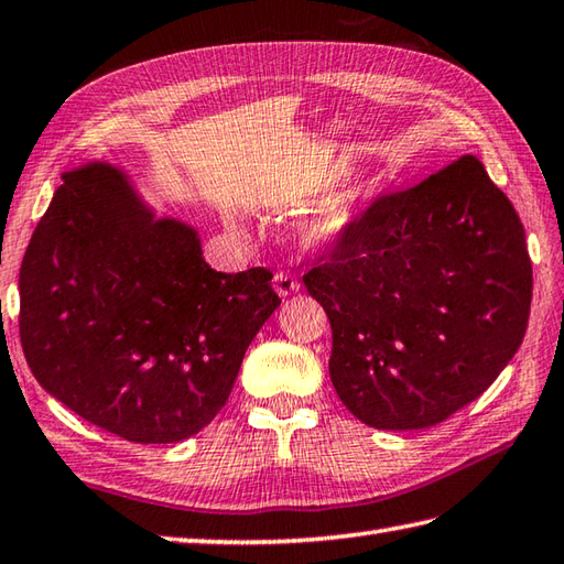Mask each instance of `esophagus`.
<instances>
[{
	"mask_svg": "<svg viewBox=\"0 0 564 564\" xmlns=\"http://www.w3.org/2000/svg\"><path fill=\"white\" fill-rule=\"evenodd\" d=\"M272 284H274V292H278L280 296H290V294H294V292H300V282H296L294 274L282 272V270H280L278 274H274Z\"/></svg>",
	"mask_w": 564,
	"mask_h": 564,
	"instance_id": "esophagus-1",
	"label": "esophagus"
}]
</instances>
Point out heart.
Masks as SVG:
<instances>
[{
  "instance_id": "1",
  "label": "heart",
  "mask_w": 564,
  "mask_h": 564,
  "mask_svg": "<svg viewBox=\"0 0 564 564\" xmlns=\"http://www.w3.org/2000/svg\"><path fill=\"white\" fill-rule=\"evenodd\" d=\"M364 214V198L358 191L346 188L326 196L322 204H316L312 216L304 223V240L310 246H336L341 242Z\"/></svg>"
}]
</instances>
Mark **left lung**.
I'll list each match as a JSON object with an SVG mask.
<instances>
[{"mask_svg":"<svg viewBox=\"0 0 564 564\" xmlns=\"http://www.w3.org/2000/svg\"><path fill=\"white\" fill-rule=\"evenodd\" d=\"M302 280L332 324L338 398L376 430L432 427L479 398L533 300L523 223L471 154L370 200Z\"/></svg>","mask_w":564,"mask_h":564,"instance_id":"8db88e82","label":"left lung"}]
</instances>
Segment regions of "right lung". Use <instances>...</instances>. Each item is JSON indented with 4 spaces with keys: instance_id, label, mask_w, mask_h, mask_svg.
I'll use <instances>...</instances> for the list:
<instances>
[{
    "instance_id": "add662e5",
    "label": "right lung",
    "mask_w": 564,
    "mask_h": 564,
    "mask_svg": "<svg viewBox=\"0 0 564 564\" xmlns=\"http://www.w3.org/2000/svg\"><path fill=\"white\" fill-rule=\"evenodd\" d=\"M272 272H216L194 228L156 220L120 169L63 184L19 270V338L34 378L85 422L137 444L216 417L280 306Z\"/></svg>"
}]
</instances>
